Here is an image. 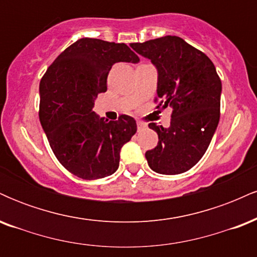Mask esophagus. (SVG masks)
<instances>
[{
    "label": "esophagus",
    "instance_id": "esophagus-1",
    "mask_svg": "<svg viewBox=\"0 0 257 257\" xmlns=\"http://www.w3.org/2000/svg\"><path fill=\"white\" fill-rule=\"evenodd\" d=\"M146 126H147L146 123L141 122V120H138V129H139V131H144V129H146Z\"/></svg>",
    "mask_w": 257,
    "mask_h": 257
}]
</instances>
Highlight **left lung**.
I'll return each instance as SVG.
<instances>
[{
    "instance_id": "obj_1",
    "label": "left lung",
    "mask_w": 257,
    "mask_h": 257,
    "mask_svg": "<svg viewBox=\"0 0 257 257\" xmlns=\"http://www.w3.org/2000/svg\"><path fill=\"white\" fill-rule=\"evenodd\" d=\"M131 47L157 69L162 108L173 107L168 128L149 124L158 134V144L145 153L147 163L153 172L164 175L187 172L203 157L219 124L222 85L216 69L204 53L178 36Z\"/></svg>"
}]
</instances>
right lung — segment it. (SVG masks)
<instances>
[{"instance_id":"1","label":"right lung","mask_w":257,"mask_h":257,"mask_svg":"<svg viewBox=\"0 0 257 257\" xmlns=\"http://www.w3.org/2000/svg\"><path fill=\"white\" fill-rule=\"evenodd\" d=\"M124 43L79 38L53 61L40 83V122L55 157L84 180L112 175L122 146L137 133V122L122 114L108 120L93 111L116 63H139Z\"/></svg>"}]
</instances>
